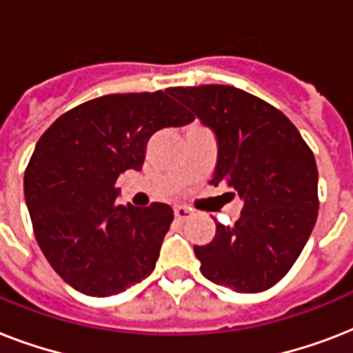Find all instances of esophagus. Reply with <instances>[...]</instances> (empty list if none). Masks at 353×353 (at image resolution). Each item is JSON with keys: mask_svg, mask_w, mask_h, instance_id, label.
<instances>
[{"mask_svg": "<svg viewBox=\"0 0 353 353\" xmlns=\"http://www.w3.org/2000/svg\"><path fill=\"white\" fill-rule=\"evenodd\" d=\"M174 216H176L177 221H187L190 216H192V212L188 209H185V207H176L174 209Z\"/></svg>", "mask_w": 353, "mask_h": 353, "instance_id": "34e87169", "label": "esophagus"}]
</instances>
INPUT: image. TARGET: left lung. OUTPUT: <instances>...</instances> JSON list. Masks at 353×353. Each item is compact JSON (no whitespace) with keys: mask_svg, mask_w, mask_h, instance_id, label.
<instances>
[{"mask_svg":"<svg viewBox=\"0 0 353 353\" xmlns=\"http://www.w3.org/2000/svg\"><path fill=\"white\" fill-rule=\"evenodd\" d=\"M168 93L216 133L210 185H225L243 201L234 225L216 221L212 241L194 245L201 273L238 293L269 290L296 262L317 221L313 152L284 113L247 91L209 84Z\"/></svg>","mask_w":353,"mask_h":353,"instance_id":"left-lung-1","label":"left lung"}]
</instances>
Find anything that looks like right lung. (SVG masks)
I'll return each mask as SVG.
<instances>
[{"label": "right lung", "mask_w": 353, "mask_h": 353, "mask_svg": "<svg viewBox=\"0 0 353 353\" xmlns=\"http://www.w3.org/2000/svg\"><path fill=\"white\" fill-rule=\"evenodd\" d=\"M168 91L88 101L47 128L23 177L25 201L47 262L80 293L117 295L146 279L174 210L119 205L115 181L141 170L148 139L192 122Z\"/></svg>", "instance_id": "add662e5"}]
</instances>
